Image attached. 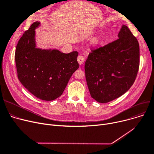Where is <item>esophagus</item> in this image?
<instances>
[{
  "label": "esophagus",
  "instance_id": "1",
  "mask_svg": "<svg viewBox=\"0 0 154 154\" xmlns=\"http://www.w3.org/2000/svg\"><path fill=\"white\" fill-rule=\"evenodd\" d=\"M77 61L80 65H82L84 62V57L82 55H79L77 57Z\"/></svg>",
  "mask_w": 154,
  "mask_h": 154
}]
</instances>
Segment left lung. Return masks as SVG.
<instances>
[{
    "label": "left lung",
    "instance_id": "left-lung-1",
    "mask_svg": "<svg viewBox=\"0 0 154 154\" xmlns=\"http://www.w3.org/2000/svg\"><path fill=\"white\" fill-rule=\"evenodd\" d=\"M119 38L92 48L85 63V78L92 98L107 103L124 94L133 85L139 70L138 40L125 25Z\"/></svg>",
    "mask_w": 154,
    "mask_h": 154
}]
</instances>
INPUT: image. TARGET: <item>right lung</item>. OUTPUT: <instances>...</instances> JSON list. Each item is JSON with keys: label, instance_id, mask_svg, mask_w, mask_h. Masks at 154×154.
<instances>
[{"label": "right lung", "instance_id": "add662e5", "mask_svg": "<svg viewBox=\"0 0 154 154\" xmlns=\"http://www.w3.org/2000/svg\"><path fill=\"white\" fill-rule=\"evenodd\" d=\"M39 26L35 22L24 32L16 47L15 60L21 84L36 97L51 101L62 94L79 67L78 52L37 48L35 30Z\"/></svg>", "mask_w": 154, "mask_h": 154}]
</instances>
